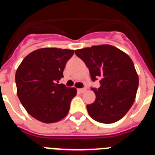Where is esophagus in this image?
Wrapping results in <instances>:
<instances>
[{"label": "esophagus", "mask_w": 155, "mask_h": 155, "mask_svg": "<svg viewBox=\"0 0 155 155\" xmlns=\"http://www.w3.org/2000/svg\"><path fill=\"white\" fill-rule=\"evenodd\" d=\"M85 90H86L85 88H78V92H80V93H83L84 92H85Z\"/></svg>", "instance_id": "34e87169"}]
</instances>
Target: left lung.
<instances>
[{"instance_id": "obj_1", "label": "left lung", "mask_w": 155, "mask_h": 155, "mask_svg": "<svg viewBox=\"0 0 155 155\" xmlns=\"http://www.w3.org/2000/svg\"><path fill=\"white\" fill-rule=\"evenodd\" d=\"M75 54L85 63L92 81L100 80V88H92L96 100L86 106L88 114L104 124L119 121L133 106L138 88V74L132 59L110 45L76 50Z\"/></svg>"}]
</instances>
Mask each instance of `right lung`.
Returning <instances> with one entry per match:
<instances>
[{
	"instance_id": "right-lung-1",
	"label": "right lung",
	"mask_w": 155,
	"mask_h": 155,
	"mask_svg": "<svg viewBox=\"0 0 155 155\" xmlns=\"http://www.w3.org/2000/svg\"><path fill=\"white\" fill-rule=\"evenodd\" d=\"M74 50L44 48L26 55L15 73L17 95L33 117L44 123L60 121L69 112L77 89L58 84Z\"/></svg>"
}]
</instances>
